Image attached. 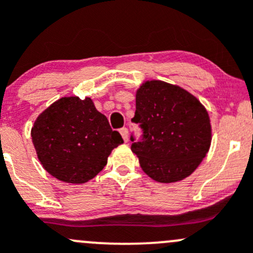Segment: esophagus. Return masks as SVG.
Listing matches in <instances>:
<instances>
[{"mask_svg": "<svg viewBox=\"0 0 253 253\" xmlns=\"http://www.w3.org/2000/svg\"><path fill=\"white\" fill-rule=\"evenodd\" d=\"M120 133H121L122 138H124L125 142L128 141V129H127L126 127H124V128L120 129Z\"/></svg>", "mask_w": 253, "mask_h": 253, "instance_id": "esophagus-1", "label": "esophagus"}]
</instances>
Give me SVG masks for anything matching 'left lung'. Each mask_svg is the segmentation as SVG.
Masks as SVG:
<instances>
[{
    "label": "left lung",
    "instance_id": "obj_1",
    "mask_svg": "<svg viewBox=\"0 0 253 253\" xmlns=\"http://www.w3.org/2000/svg\"><path fill=\"white\" fill-rule=\"evenodd\" d=\"M132 121L143 129L142 142L131 149L143 171L162 183L190 176L202 163L211 142V119L205 106L183 88L147 81L137 89Z\"/></svg>",
    "mask_w": 253,
    "mask_h": 253
}]
</instances>
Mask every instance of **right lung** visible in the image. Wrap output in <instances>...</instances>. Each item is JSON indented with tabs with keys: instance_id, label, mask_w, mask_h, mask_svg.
I'll use <instances>...</instances> for the list:
<instances>
[{
	"instance_id": "obj_1",
	"label": "right lung",
	"mask_w": 253,
	"mask_h": 253,
	"mask_svg": "<svg viewBox=\"0 0 253 253\" xmlns=\"http://www.w3.org/2000/svg\"><path fill=\"white\" fill-rule=\"evenodd\" d=\"M32 141L42 168L57 180L84 183L124 143L90 98L65 96L45 109L32 127Z\"/></svg>"
}]
</instances>
